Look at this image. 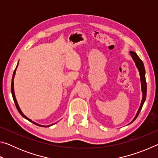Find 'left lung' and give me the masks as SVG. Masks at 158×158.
<instances>
[{
  "label": "left lung",
  "mask_w": 158,
  "mask_h": 158,
  "mask_svg": "<svg viewBox=\"0 0 158 158\" xmlns=\"http://www.w3.org/2000/svg\"><path fill=\"white\" fill-rule=\"evenodd\" d=\"M130 55L131 56H132L133 60L135 61V65L137 66V68H138V70L139 72V74H140V79H141V90H142V93H143V98H142V100H141V105H140V107L139 109V110L137 111V114H136V116L135 117V118L132 120V121L130 123H132L135 121V120L137 118V116H139V114L140 111L141 110V108H142V106L143 105V103L146 100V90H147V85H146V77H145V68H144V65H143V63L142 62V60H141L139 57L138 56L137 53L134 52H130Z\"/></svg>",
  "instance_id": "8db88e82"
}]
</instances>
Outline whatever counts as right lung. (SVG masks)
<instances>
[{"instance_id": "right-lung-1", "label": "right lung", "mask_w": 158, "mask_h": 158, "mask_svg": "<svg viewBox=\"0 0 158 158\" xmlns=\"http://www.w3.org/2000/svg\"><path fill=\"white\" fill-rule=\"evenodd\" d=\"M17 68H16V69H17ZM16 69H15L14 73H13V76H12V84H11V92H12V95L13 100H14L15 104V105H16V107H17L18 111L19 112V114H20L21 115V116H22L23 118H24L27 119L28 121H29L31 122V123H34V124H35V125H38V126H40V127H49V126H51V125H48V126H45V125H39V124H37V123H35V122H33V121H32L31 120V119H29L28 117H26V116H25V115L22 113V111H21V109H20V108H19V106L18 104H17V100H16L15 95V91H14V81H13V80H14V77H15V73H16Z\"/></svg>"}]
</instances>
